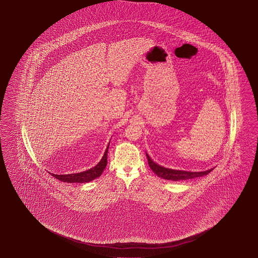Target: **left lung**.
<instances>
[{
    "mask_svg": "<svg viewBox=\"0 0 258 258\" xmlns=\"http://www.w3.org/2000/svg\"><path fill=\"white\" fill-rule=\"evenodd\" d=\"M146 157L148 159V164L150 168L153 170V172L156 173V175H158L161 178L166 179V180L180 181V180H188V179L196 178V177H201L208 174L214 170V168H211L203 172H190V171H183V170L165 168L164 166L155 163L153 160L151 159L150 156L147 153H146Z\"/></svg>",
    "mask_w": 258,
    "mask_h": 258,
    "instance_id": "8db88e82",
    "label": "left lung"
}]
</instances>
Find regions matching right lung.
I'll return each mask as SVG.
<instances>
[{
    "label": "right lung",
    "instance_id": "1",
    "mask_svg": "<svg viewBox=\"0 0 258 258\" xmlns=\"http://www.w3.org/2000/svg\"><path fill=\"white\" fill-rule=\"evenodd\" d=\"M110 146V143L108 144L106 150L104 152V155L101 161L98 164L94 166L93 168L86 170L85 172H81V173H69V174H54L51 173L53 177L60 180L61 182H66V183H88L90 181H93L94 179L99 177L102 173L103 170L106 167L107 164V153L108 148Z\"/></svg>",
    "mask_w": 258,
    "mask_h": 258
}]
</instances>
